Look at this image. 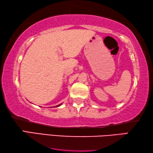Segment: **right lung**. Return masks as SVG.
<instances>
[{
	"label": "right lung",
	"instance_id": "add662e5",
	"mask_svg": "<svg viewBox=\"0 0 153 153\" xmlns=\"http://www.w3.org/2000/svg\"><path fill=\"white\" fill-rule=\"evenodd\" d=\"M60 105H61V104H59V105H58V106H56V107H57V106H60Z\"/></svg>",
	"mask_w": 153,
	"mask_h": 153
}]
</instances>
